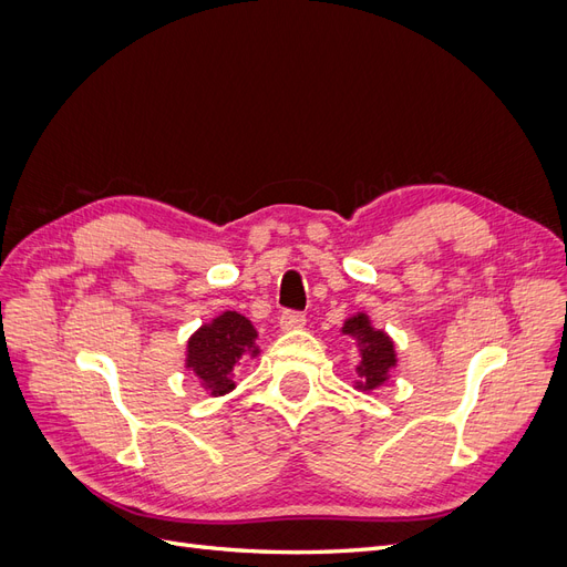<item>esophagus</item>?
Masks as SVG:
<instances>
[{
  "instance_id": "esophagus-1",
  "label": "esophagus",
  "mask_w": 567,
  "mask_h": 567,
  "mask_svg": "<svg viewBox=\"0 0 567 567\" xmlns=\"http://www.w3.org/2000/svg\"><path fill=\"white\" fill-rule=\"evenodd\" d=\"M305 321H307V319H305V315H300V312H284L281 319H279V329H281L284 333L298 331V329H302Z\"/></svg>"
}]
</instances>
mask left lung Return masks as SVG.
I'll return each instance as SVG.
<instances>
[{
	"instance_id": "obj_1",
	"label": "left lung",
	"mask_w": 567,
	"mask_h": 567,
	"mask_svg": "<svg viewBox=\"0 0 567 567\" xmlns=\"http://www.w3.org/2000/svg\"><path fill=\"white\" fill-rule=\"evenodd\" d=\"M342 336H350L357 346L359 362L354 364L357 381L354 388L362 392H373L390 381L392 369L398 367V352H394V340L375 329L367 312H357L342 321Z\"/></svg>"
}]
</instances>
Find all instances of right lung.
<instances>
[{"instance_id": "1", "label": "right lung", "mask_w": 567, "mask_h": 567, "mask_svg": "<svg viewBox=\"0 0 567 567\" xmlns=\"http://www.w3.org/2000/svg\"><path fill=\"white\" fill-rule=\"evenodd\" d=\"M255 340L257 329L252 321L234 310H225L205 321L186 340L184 367L196 375L205 392L221 398L236 388V364H241L244 357L255 359L260 354V346Z\"/></svg>"}]
</instances>
